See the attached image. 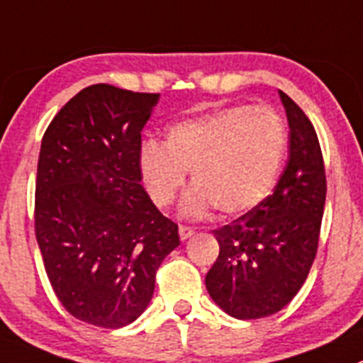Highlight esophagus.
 <instances>
[{
	"mask_svg": "<svg viewBox=\"0 0 363 363\" xmlns=\"http://www.w3.org/2000/svg\"><path fill=\"white\" fill-rule=\"evenodd\" d=\"M193 234H195V228L193 227H188V225H181V227H179V235H181L182 241L188 238H191Z\"/></svg>",
	"mask_w": 363,
	"mask_h": 363,
	"instance_id": "obj_1",
	"label": "esophagus"
}]
</instances>
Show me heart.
<instances>
[{
  "label": "heart",
  "instance_id": "obj_1",
  "mask_svg": "<svg viewBox=\"0 0 363 363\" xmlns=\"http://www.w3.org/2000/svg\"><path fill=\"white\" fill-rule=\"evenodd\" d=\"M287 128L273 108L238 104L184 118L168 128L167 142L143 140L138 163L149 195L168 207L191 170L193 188L182 211L202 216L211 207L225 216L259 206L279 179Z\"/></svg>",
  "mask_w": 363,
  "mask_h": 363
}]
</instances>
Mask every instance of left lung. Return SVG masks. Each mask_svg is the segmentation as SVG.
<instances>
[{"label": "left lung", "instance_id": "obj_1", "mask_svg": "<svg viewBox=\"0 0 363 363\" xmlns=\"http://www.w3.org/2000/svg\"><path fill=\"white\" fill-rule=\"evenodd\" d=\"M289 121V160L275 189L257 207L213 230L220 255L206 277L214 303L238 319L282 311L315 259L326 200L318 135L300 106L280 90Z\"/></svg>", "mask_w": 363, "mask_h": 363}]
</instances>
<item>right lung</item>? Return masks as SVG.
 I'll list each match as a JSON object with an SVG mask.
<instances>
[{"instance_id": "add662e5", "label": "right lung", "mask_w": 363, "mask_h": 363, "mask_svg": "<svg viewBox=\"0 0 363 363\" xmlns=\"http://www.w3.org/2000/svg\"><path fill=\"white\" fill-rule=\"evenodd\" d=\"M160 94L99 83L56 113L42 138L35 235L60 303L88 325L122 328L152 300L179 227L140 184L142 129Z\"/></svg>"}]
</instances>
